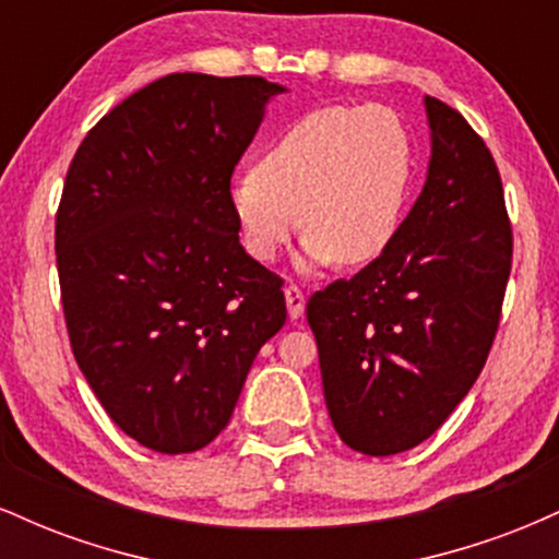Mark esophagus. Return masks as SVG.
<instances>
[{
    "mask_svg": "<svg viewBox=\"0 0 559 559\" xmlns=\"http://www.w3.org/2000/svg\"><path fill=\"white\" fill-rule=\"evenodd\" d=\"M286 294V307H288V316H292V320L301 318V312H305V292L297 284H288L284 288Z\"/></svg>",
    "mask_w": 559,
    "mask_h": 559,
    "instance_id": "34e87169",
    "label": "esophagus"
}]
</instances>
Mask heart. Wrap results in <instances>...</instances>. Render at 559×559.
Returning <instances> with one entry per match:
<instances>
[{
    "label": "heart",
    "instance_id": "obj_1",
    "mask_svg": "<svg viewBox=\"0 0 559 559\" xmlns=\"http://www.w3.org/2000/svg\"><path fill=\"white\" fill-rule=\"evenodd\" d=\"M413 139L391 107L329 105L288 123L230 183L247 252L273 262L299 226L310 265L381 258L402 226Z\"/></svg>",
    "mask_w": 559,
    "mask_h": 559
}]
</instances>
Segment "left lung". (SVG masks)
<instances>
[{
  "mask_svg": "<svg viewBox=\"0 0 559 559\" xmlns=\"http://www.w3.org/2000/svg\"><path fill=\"white\" fill-rule=\"evenodd\" d=\"M431 163L418 202L381 258L307 301L325 407L370 457L418 447L465 400L493 344L512 267V228L489 146L426 96Z\"/></svg>",
  "mask_w": 559,
  "mask_h": 559,
  "instance_id": "obj_1",
  "label": "left lung"
}]
</instances>
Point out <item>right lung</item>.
<instances>
[{
	"label": "right lung",
	"mask_w": 559,
	"mask_h": 559,
	"mask_svg": "<svg viewBox=\"0 0 559 559\" xmlns=\"http://www.w3.org/2000/svg\"><path fill=\"white\" fill-rule=\"evenodd\" d=\"M284 86L173 73L81 141L55 252L75 362L120 431L163 454L228 426L260 346L286 323L284 278L249 258L230 176Z\"/></svg>",
	"instance_id": "obj_1"
}]
</instances>
